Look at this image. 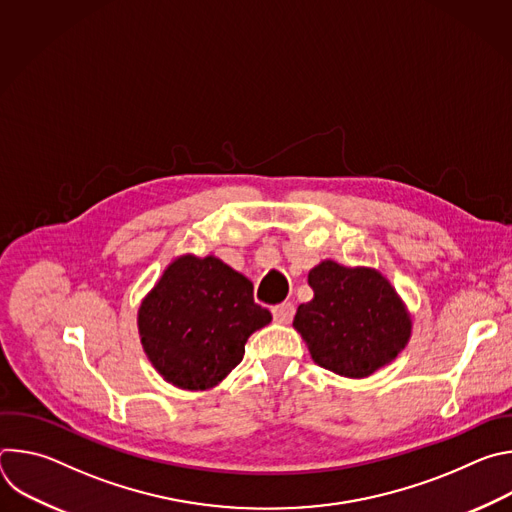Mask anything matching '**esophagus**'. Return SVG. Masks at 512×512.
I'll return each mask as SVG.
<instances>
[{
    "label": "esophagus",
    "mask_w": 512,
    "mask_h": 512,
    "mask_svg": "<svg viewBox=\"0 0 512 512\" xmlns=\"http://www.w3.org/2000/svg\"><path fill=\"white\" fill-rule=\"evenodd\" d=\"M271 312H273V320H275V322H279V324H289L291 318H294V314H296V306L291 304V302H283V304L275 306Z\"/></svg>",
    "instance_id": "34e87169"
}]
</instances>
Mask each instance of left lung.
Listing matches in <instances>:
<instances>
[{"label":"left lung","instance_id":"left-lung-1","mask_svg":"<svg viewBox=\"0 0 512 512\" xmlns=\"http://www.w3.org/2000/svg\"><path fill=\"white\" fill-rule=\"evenodd\" d=\"M314 298L294 326L320 367L350 379L373 375L411 336V320L391 283L375 269L322 261L308 275Z\"/></svg>","mask_w":512,"mask_h":512}]
</instances>
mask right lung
I'll list each match as a JSON object with an SVG mask.
<instances>
[{
	"label": "right lung",
	"mask_w": 512,
	"mask_h": 512,
	"mask_svg": "<svg viewBox=\"0 0 512 512\" xmlns=\"http://www.w3.org/2000/svg\"><path fill=\"white\" fill-rule=\"evenodd\" d=\"M271 314L253 283L216 257H180L139 308V336L156 371L180 389H208L243 360Z\"/></svg>",
	"instance_id": "obj_1"
}]
</instances>
